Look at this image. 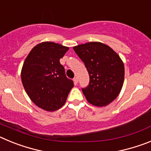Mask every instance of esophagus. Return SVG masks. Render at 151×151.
<instances>
[{"label":"esophagus","instance_id":"34e87169","mask_svg":"<svg viewBox=\"0 0 151 151\" xmlns=\"http://www.w3.org/2000/svg\"><path fill=\"white\" fill-rule=\"evenodd\" d=\"M73 82H74L75 85H76V84L78 83V78H77V77H75V78H73Z\"/></svg>","mask_w":151,"mask_h":151}]
</instances>
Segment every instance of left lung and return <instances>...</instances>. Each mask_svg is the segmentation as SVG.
<instances>
[{"instance_id":"left-lung-1","label":"left lung","mask_w":151,"mask_h":151,"mask_svg":"<svg viewBox=\"0 0 151 151\" xmlns=\"http://www.w3.org/2000/svg\"><path fill=\"white\" fill-rule=\"evenodd\" d=\"M88 72L89 85L82 92L87 101L96 106H104L120 93L125 68L119 56L108 45L88 42L73 47Z\"/></svg>"}]
</instances>
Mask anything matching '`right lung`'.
<instances>
[{
  "mask_svg": "<svg viewBox=\"0 0 151 151\" xmlns=\"http://www.w3.org/2000/svg\"><path fill=\"white\" fill-rule=\"evenodd\" d=\"M68 47L46 41L35 46L24 61L22 85L31 101L47 111H55L66 103L73 82L60 63Z\"/></svg>",
  "mask_w": 151,
  "mask_h": 151,
  "instance_id": "1",
  "label": "right lung"
}]
</instances>
